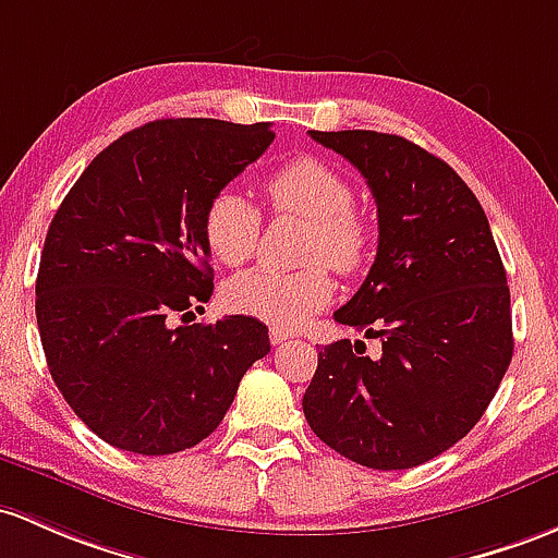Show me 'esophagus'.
<instances>
[{
	"mask_svg": "<svg viewBox=\"0 0 558 558\" xmlns=\"http://www.w3.org/2000/svg\"><path fill=\"white\" fill-rule=\"evenodd\" d=\"M268 338H271L274 345H279V343H284V340H290L292 335L287 332L284 327H271V329H268Z\"/></svg>",
	"mask_w": 558,
	"mask_h": 558,
	"instance_id": "obj_1",
	"label": "esophagus"
}]
</instances>
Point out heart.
I'll use <instances>...</instances> for the list:
<instances>
[{
    "mask_svg": "<svg viewBox=\"0 0 558 558\" xmlns=\"http://www.w3.org/2000/svg\"><path fill=\"white\" fill-rule=\"evenodd\" d=\"M268 205L277 213H295L311 220L305 236V260H325L338 274H353L369 250V229L353 209L351 183L319 159L298 157L263 181ZM202 236L209 255L223 266H242L255 253L260 236V213L247 196L223 189L209 196L202 213ZM332 298V279L322 263L301 271L253 268L233 277L223 301L233 314L274 325L298 327L325 308Z\"/></svg>",
    "mask_w": 558,
    "mask_h": 558,
    "instance_id": "b5f03b06",
    "label": "heart"
}]
</instances>
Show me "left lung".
I'll use <instances>...</instances> for the list:
<instances>
[{"label": "left lung", "instance_id": "1", "mask_svg": "<svg viewBox=\"0 0 558 558\" xmlns=\"http://www.w3.org/2000/svg\"><path fill=\"white\" fill-rule=\"evenodd\" d=\"M349 159L377 205V255L335 322L380 338V359L335 340L303 397L311 430L359 465L428 463L478 423L513 356L511 292L489 220L463 178L399 135L308 133Z\"/></svg>", "mask_w": 558, "mask_h": 558}]
</instances>
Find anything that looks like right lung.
<instances>
[{
  "label": "right lung",
  "instance_id": "right-lung-1",
  "mask_svg": "<svg viewBox=\"0 0 558 558\" xmlns=\"http://www.w3.org/2000/svg\"><path fill=\"white\" fill-rule=\"evenodd\" d=\"M271 143L268 122L157 119L104 148L58 207L37 274L41 349L71 410L111 447L199 445L271 351L253 316L185 325L213 295L205 205Z\"/></svg>",
  "mask_w": 558,
  "mask_h": 558
}]
</instances>
